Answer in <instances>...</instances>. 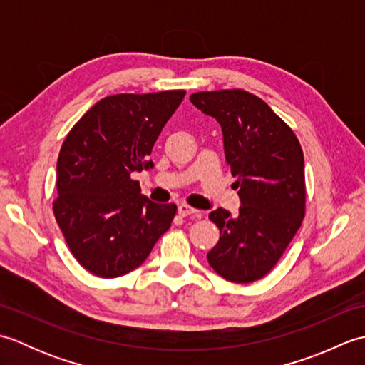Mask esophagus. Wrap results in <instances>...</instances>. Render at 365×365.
Returning a JSON list of instances; mask_svg holds the SVG:
<instances>
[{
    "instance_id": "esophagus-1",
    "label": "esophagus",
    "mask_w": 365,
    "mask_h": 365,
    "mask_svg": "<svg viewBox=\"0 0 365 365\" xmlns=\"http://www.w3.org/2000/svg\"><path fill=\"white\" fill-rule=\"evenodd\" d=\"M178 213H180L182 216H195V218H200V212L197 210V208H192L187 204L178 205Z\"/></svg>"
}]
</instances>
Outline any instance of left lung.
I'll return each instance as SVG.
<instances>
[{
  "label": "left lung",
  "instance_id": "8db88e82",
  "mask_svg": "<svg viewBox=\"0 0 365 365\" xmlns=\"http://www.w3.org/2000/svg\"><path fill=\"white\" fill-rule=\"evenodd\" d=\"M190 100L221 125L224 153L237 177L242 202L237 216L224 208L208 215L220 229V242L207 260L226 281H259L281 259L304 218V157L299 141L251 92H196Z\"/></svg>",
  "mask_w": 365,
  "mask_h": 365
}]
</instances>
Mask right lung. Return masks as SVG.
<instances>
[{"mask_svg":"<svg viewBox=\"0 0 365 365\" xmlns=\"http://www.w3.org/2000/svg\"><path fill=\"white\" fill-rule=\"evenodd\" d=\"M183 97L185 91L105 97L68 131L53 212L89 273L105 279L130 273L170 227L175 204L152 202L131 174L153 168L152 147Z\"/></svg>","mask_w":365,"mask_h":365,"instance_id":"right-lung-1","label":"right lung"}]
</instances>
